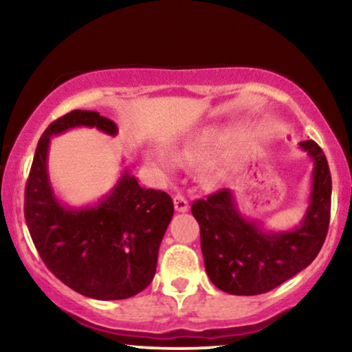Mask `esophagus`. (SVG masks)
<instances>
[{"label":"esophagus","instance_id":"1","mask_svg":"<svg viewBox=\"0 0 352 352\" xmlns=\"http://www.w3.org/2000/svg\"><path fill=\"white\" fill-rule=\"evenodd\" d=\"M173 201H175L176 211H179V213H186V211L189 210V201H187V199L182 194H176Z\"/></svg>","mask_w":352,"mask_h":352}]
</instances>
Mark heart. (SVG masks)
Here are the masks:
<instances>
[{
	"label": "heart",
	"mask_w": 352,
	"mask_h": 352,
	"mask_svg": "<svg viewBox=\"0 0 352 352\" xmlns=\"http://www.w3.org/2000/svg\"><path fill=\"white\" fill-rule=\"evenodd\" d=\"M223 136L218 129L205 128L195 133L176 151L166 144H148L144 147L142 157L162 177H171L181 168V163H206L219 153ZM221 177V175H218Z\"/></svg>",
	"instance_id": "heart-1"
}]
</instances>
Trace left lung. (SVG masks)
Instances as JSON below:
<instances>
[{
	"label": "left lung",
	"instance_id": "left-lung-1",
	"mask_svg": "<svg viewBox=\"0 0 352 352\" xmlns=\"http://www.w3.org/2000/svg\"><path fill=\"white\" fill-rule=\"evenodd\" d=\"M300 148L312 160V175L306 213L296 228L269 230L259 219L247 218L230 189L192 205L200 226L205 271L219 290L240 296L271 292L319 254L330 223L331 176L314 141L300 142Z\"/></svg>",
	"mask_w": 352,
	"mask_h": 352
}]
</instances>
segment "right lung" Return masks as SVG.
Instances as JSON below:
<instances>
[{"instance_id": "add662e5", "label": "right lung", "mask_w": 352, "mask_h": 352, "mask_svg": "<svg viewBox=\"0 0 352 352\" xmlns=\"http://www.w3.org/2000/svg\"><path fill=\"white\" fill-rule=\"evenodd\" d=\"M74 128L118 126L93 110H74L52 122L38 142L25 186V223L43 263L54 276L94 300H126L157 271L158 248L175 213L166 192L146 189L124 168L99 201L70 206L57 199L47 173L51 138Z\"/></svg>"}]
</instances>
